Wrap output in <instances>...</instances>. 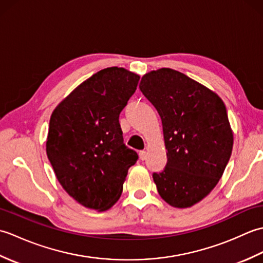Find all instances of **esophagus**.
<instances>
[{"instance_id":"1","label":"esophagus","mask_w":263,"mask_h":263,"mask_svg":"<svg viewBox=\"0 0 263 263\" xmlns=\"http://www.w3.org/2000/svg\"><path fill=\"white\" fill-rule=\"evenodd\" d=\"M139 157H140L141 160H146L147 159V152H144V150H142V152L139 153Z\"/></svg>"}]
</instances>
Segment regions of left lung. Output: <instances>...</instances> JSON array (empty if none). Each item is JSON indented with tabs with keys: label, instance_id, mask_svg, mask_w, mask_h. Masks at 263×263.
<instances>
[{
	"label": "left lung",
	"instance_id": "1",
	"mask_svg": "<svg viewBox=\"0 0 263 263\" xmlns=\"http://www.w3.org/2000/svg\"><path fill=\"white\" fill-rule=\"evenodd\" d=\"M163 124L167 164L153 177L158 193L175 208L208 195L222 176L233 149V132L221 98L168 68L146 73L139 85Z\"/></svg>",
	"mask_w": 263,
	"mask_h": 263
}]
</instances>
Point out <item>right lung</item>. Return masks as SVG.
<instances>
[{
  "label": "right lung",
  "instance_id": "add662e5",
  "mask_svg": "<svg viewBox=\"0 0 263 263\" xmlns=\"http://www.w3.org/2000/svg\"><path fill=\"white\" fill-rule=\"evenodd\" d=\"M140 77L123 68L100 70L61 102L49 120L47 157L70 197L105 211L120 199L138 154L123 142L120 113Z\"/></svg>",
  "mask_w": 263,
  "mask_h": 263
}]
</instances>
